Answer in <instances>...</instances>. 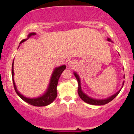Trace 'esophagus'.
Listing matches in <instances>:
<instances>
[{"label": "esophagus", "instance_id": "esophagus-1", "mask_svg": "<svg viewBox=\"0 0 134 134\" xmlns=\"http://www.w3.org/2000/svg\"><path fill=\"white\" fill-rule=\"evenodd\" d=\"M75 65H76V62H74V61L72 60H70L68 62V65L70 67H74Z\"/></svg>", "mask_w": 134, "mask_h": 134}]
</instances>
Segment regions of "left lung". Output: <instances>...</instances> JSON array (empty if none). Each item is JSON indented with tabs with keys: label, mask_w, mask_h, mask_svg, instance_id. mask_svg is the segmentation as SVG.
Returning <instances> with one entry per match:
<instances>
[{
	"label": "left lung",
	"mask_w": 134,
	"mask_h": 134,
	"mask_svg": "<svg viewBox=\"0 0 134 134\" xmlns=\"http://www.w3.org/2000/svg\"><path fill=\"white\" fill-rule=\"evenodd\" d=\"M107 40L108 41H111V40L110 38H108ZM74 74L75 77H76L77 81L78 82V94L80 98H81L82 101H84V102L90 104H93V105H104V104H106L107 103H108L109 102L113 100V99L116 97L117 95L118 94V93H120L121 88H122L123 86H124V81L122 83V86H121V89L118 91V92H116V93L113 94L112 96L108 97V98H105V99H95V98H93L91 97H90L89 96H87L86 94H85L84 92L82 91V89H81V79H80V77L79 76V75L77 74V73L76 72H74ZM124 78H125V76H124Z\"/></svg>",
	"instance_id": "1"
}]
</instances>
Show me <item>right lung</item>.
<instances>
[{"label": "right lung", "mask_w": 134, "mask_h": 134, "mask_svg": "<svg viewBox=\"0 0 134 134\" xmlns=\"http://www.w3.org/2000/svg\"><path fill=\"white\" fill-rule=\"evenodd\" d=\"M36 33H30L27 35V37L26 39L23 40L22 41L20 42L19 44L22 43L26 41L29 38L31 37V36L36 35ZM14 60L13 62V65H12V77H13V81L14 84V87L15 91H16V93L19 96L23 101L27 103L30 104H31L33 106L35 107H44V106H47L48 104H51L55 99L56 98L57 96V86L58 84V81L60 77L61 74L62 72L66 69L65 65H62L59 66L58 67H55L53 70V73H52L51 78H50V82H49L48 86L46 91L43 93V94L41 95L40 96H38L37 98H27V97L24 96L22 94H21L18 91V89H17L16 85L15 84L14 79Z\"/></svg>", "instance_id": "add662e5"}]
</instances>
